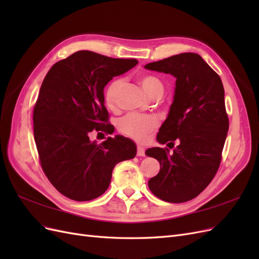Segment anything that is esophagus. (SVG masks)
Returning <instances> with one entry per match:
<instances>
[{
  "instance_id": "1",
  "label": "esophagus",
  "mask_w": 259,
  "mask_h": 259,
  "mask_svg": "<svg viewBox=\"0 0 259 259\" xmlns=\"http://www.w3.org/2000/svg\"><path fill=\"white\" fill-rule=\"evenodd\" d=\"M137 155L145 156V149L143 147H140V146L137 147Z\"/></svg>"
}]
</instances>
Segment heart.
<instances>
[{"label": "heart", "mask_w": 259, "mask_h": 259, "mask_svg": "<svg viewBox=\"0 0 259 259\" xmlns=\"http://www.w3.org/2000/svg\"><path fill=\"white\" fill-rule=\"evenodd\" d=\"M123 84L124 81L122 79H116L108 85L105 92V101L108 107L115 106ZM139 84L149 98L155 95L161 96L163 94L164 85L158 76L152 74L140 75ZM156 126H158V121L154 117L138 114H128L123 117L119 123V130L121 133L136 140L146 139L149 133H151Z\"/></svg>", "instance_id": "obj_1"}]
</instances>
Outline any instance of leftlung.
Instances as JSON below:
<instances>
[{
	"label": "left lung",
	"mask_w": 259,
	"mask_h": 259,
	"mask_svg": "<svg viewBox=\"0 0 259 259\" xmlns=\"http://www.w3.org/2000/svg\"><path fill=\"white\" fill-rule=\"evenodd\" d=\"M145 68L176 79L173 103L156 140L173 146L176 140L178 146L173 152L160 147L146 151L161 166L159 174L149 179V189L166 202L190 201L208 186L222 161L229 128L223 82L194 53L174 55Z\"/></svg>",
	"instance_id": "obj_1"
}]
</instances>
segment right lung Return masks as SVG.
Listing matches in <instances>:
<instances>
[{"mask_svg":"<svg viewBox=\"0 0 259 259\" xmlns=\"http://www.w3.org/2000/svg\"><path fill=\"white\" fill-rule=\"evenodd\" d=\"M138 64L79 51L56 62L46 74L33 109V132L41 166L52 185L74 201L100 197L119 162L135 158L137 148L121 135L91 142L93 130L112 134L104 89L113 76Z\"/></svg>","mask_w":259,"mask_h":259,"instance_id":"right-lung-1","label":"right lung"}]
</instances>
